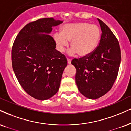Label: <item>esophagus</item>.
Segmentation results:
<instances>
[{"mask_svg": "<svg viewBox=\"0 0 131 131\" xmlns=\"http://www.w3.org/2000/svg\"><path fill=\"white\" fill-rule=\"evenodd\" d=\"M71 59H68V58H67V62H68V63L71 64Z\"/></svg>", "mask_w": 131, "mask_h": 131, "instance_id": "esophagus-1", "label": "esophagus"}]
</instances>
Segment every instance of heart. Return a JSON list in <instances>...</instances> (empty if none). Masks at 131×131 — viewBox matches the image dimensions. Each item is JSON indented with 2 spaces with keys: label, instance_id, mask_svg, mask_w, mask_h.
Masks as SVG:
<instances>
[{
  "label": "heart",
  "instance_id": "obj_1",
  "mask_svg": "<svg viewBox=\"0 0 131 131\" xmlns=\"http://www.w3.org/2000/svg\"><path fill=\"white\" fill-rule=\"evenodd\" d=\"M100 36V28L96 25L82 22L64 25L61 29L60 34H55L53 39L61 52H64L67 47V41H71V53L85 56L96 48Z\"/></svg>",
  "mask_w": 131,
  "mask_h": 131
}]
</instances>
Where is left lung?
Instances as JSON below:
<instances>
[{
  "label": "left lung",
  "mask_w": 131,
  "mask_h": 131,
  "mask_svg": "<svg viewBox=\"0 0 131 131\" xmlns=\"http://www.w3.org/2000/svg\"><path fill=\"white\" fill-rule=\"evenodd\" d=\"M102 34L99 45L89 54L72 60L76 69L75 82L80 92L89 99H97L113 85L121 61L119 44L115 35L100 19Z\"/></svg>",
  "instance_id": "obj_1"
}]
</instances>
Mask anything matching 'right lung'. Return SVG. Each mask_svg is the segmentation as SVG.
Wrapping results in <instances>:
<instances>
[{
  "instance_id": "1",
  "label": "right lung",
  "mask_w": 131,
  "mask_h": 131,
  "mask_svg": "<svg viewBox=\"0 0 131 131\" xmlns=\"http://www.w3.org/2000/svg\"><path fill=\"white\" fill-rule=\"evenodd\" d=\"M61 23L52 18L30 22L13 45L12 63L16 77L27 93L37 100H48L57 93L67 65L65 56L55 49L54 39L49 35L52 27Z\"/></svg>"
}]
</instances>
